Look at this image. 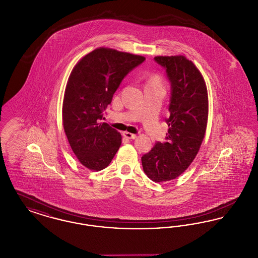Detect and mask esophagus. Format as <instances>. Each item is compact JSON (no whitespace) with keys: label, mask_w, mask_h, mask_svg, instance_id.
Wrapping results in <instances>:
<instances>
[{"label":"esophagus","mask_w":258,"mask_h":258,"mask_svg":"<svg viewBox=\"0 0 258 258\" xmlns=\"http://www.w3.org/2000/svg\"><path fill=\"white\" fill-rule=\"evenodd\" d=\"M123 135L124 137H126V138H128V139H135V138H136V135H135V134H131V133H128V132H124Z\"/></svg>","instance_id":"obj_1"}]
</instances>
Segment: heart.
<instances>
[{"mask_svg":"<svg viewBox=\"0 0 258 258\" xmlns=\"http://www.w3.org/2000/svg\"><path fill=\"white\" fill-rule=\"evenodd\" d=\"M150 82H159L160 83V78L158 76H154Z\"/></svg>","mask_w":258,"mask_h":258,"instance_id":"heart-1","label":"heart"}]
</instances>
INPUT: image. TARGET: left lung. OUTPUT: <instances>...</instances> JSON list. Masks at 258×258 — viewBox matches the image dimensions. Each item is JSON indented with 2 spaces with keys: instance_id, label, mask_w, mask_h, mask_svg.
<instances>
[{
  "instance_id": "1",
  "label": "left lung",
  "mask_w": 258,
  "mask_h": 258,
  "mask_svg": "<svg viewBox=\"0 0 258 258\" xmlns=\"http://www.w3.org/2000/svg\"><path fill=\"white\" fill-rule=\"evenodd\" d=\"M171 84L166 142H157L142 158L143 170L157 183L180 176L196 159L207 127L208 93L204 78L184 56H157Z\"/></svg>"
}]
</instances>
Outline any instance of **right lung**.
Here are the masks:
<instances>
[{
  "label": "right lung",
  "mask_w": 258,
  "mask_h": 258,
  "mask_svg": "<svg viewBox=\"0 0 258 258\" xmlns=\"http://www.w3.org/2000/svg\"><path fill=\"white\" fill-rule=\"evenodd\" d=\"M144 61L143 56L99 47L72 71L62 101V124L74 155L87 168L104 169L121 146V134L100 120L124 76Z\"/></svg>",
  "instance_id": "right-lung-1"
}]
</instances>
